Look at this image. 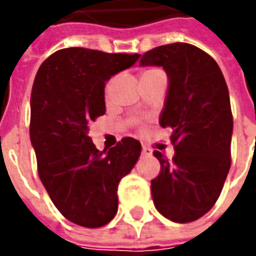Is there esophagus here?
Here are the masks:
<instances>
[{"instance_id":"1","label":"esophagus","mask_w":256,"mask_h":256,"mask_svg":"<svg viewBox=\"0 0 256 256\" xmlns=\"http://www.w3.org/2000/svg\"><path fill=\"white\" fill-rule=\"evenodd\" d=\"M142 155H145V156H150V155H152V151H151L150 148H146V146H142Z\"/></svg>"}]
</instances>
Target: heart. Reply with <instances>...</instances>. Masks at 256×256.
<instances>
[{"instance_id": "obj_1", "label": "heart", "mask_w": 256, "mask_h": 256, "mask_svg": "<svg viewBox=\"0 0 256 256\" xmlns=\"http://www.w3.org/2000/svg\"><path fill=\"white\" fill-rule=\"evenodd\" d=\"M151 71H156V70H148V71H145V72H151ZM145 72H144V74H145Z\"/></svg>"}]
</instances>
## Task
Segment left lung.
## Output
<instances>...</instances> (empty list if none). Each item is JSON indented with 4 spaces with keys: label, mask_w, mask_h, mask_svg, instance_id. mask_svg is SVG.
<instances>
[{
    "label": "left lung",
    "mask_w": 256,
    "mask_h": 256,
    "mask_svg": "<svg viewBox=\"0 0 256 256\" xmlns=\"http://www.w3.org/2000/svg\"><path fill=\"white\" fill-rule=\"evenodd\" d=\"M140 64L162 66L170 78L160 124L172 128L175 155L168 160L154 151L161 164L151 182L154 204L171 221H196L215 205L231 168L234 120L225 78L211 55L186 42L156 46Z\"/></svg>",
    "instance_id": "1"
}]
</instances>
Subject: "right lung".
Wrapping results in <instances>:
<instances>
[{"mask_svg":"<svg viewBox=\"0 0 256 256\" xmlns=\"http://www.w3.org/2000/svg\"><path fill=\"white\" fill-rule=\"evenodd\" d=\"M138 58L71 46L50 55L35 76L30 136L38 175L58 211L85 228L115 216L118 184L141 155L131 136L108 151L96 150L88 136L90 124L105 114V82Z\"/></svg>","mask_w":256,"mask_h":256,"instance_id":"obj_1","label":"right lung"}]
</instances>
